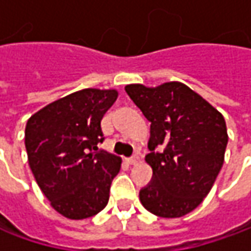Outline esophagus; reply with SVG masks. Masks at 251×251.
<instances>
[{
    "mask_svg": "<svg viewBox=\"0 0 251 251\" xmlns=\"http://www.w3.org/2000/svg\"><path fill=\"white\" fill-rule=\"evenodd\" d=\"M140 162V158L137 156V155H134V156H131L127 159V163H130V165H137Z\"/></svg>",
    "mask_w": 251,
    "mask_h": 251,
    "instance_id": "1",
    "label": "esophagus"
}]
</instances>
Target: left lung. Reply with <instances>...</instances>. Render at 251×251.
<instances>
[{
	"label": "left lung",
	"mask_w": 251,
	"mask_h": 251,
	"mask_svg": "<svg viewBox=\"0 0 251 251\" xmlns=\"http://www.w3.org/2000/svg\"><path fill=\"white\" fill-rule=\"evenodd\" d=\"M126 92L151 123L145 160L153 175L141 188V204L156 217H183L207 197L224 165L225 119L181 82L131 83Z\"/></svg>",
	"instance_id": "left-lung-1"
}]
</instances>
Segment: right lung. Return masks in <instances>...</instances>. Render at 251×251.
<instances>
[{
	"label": "right lung",
	"mask_w": 251,
	"mask_h": 251,
	"mask_svg": "<svg viewBox=\"0 0 251 251\" xmlns=\"http://www.w3.org/2000/svg\"><path fill=\"white\" fill-rule=\"evenodd\" d=\"M116 89H82L34 113L25 128L29 166L50 205L68 219H85L107 205L121 158L99 151L100 123Z\"/></svg>",
	"instance_id": "obj_1"
}]
</instances>
